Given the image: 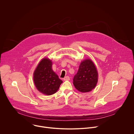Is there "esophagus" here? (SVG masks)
Masks as SVG:
<instances>
[{
    "mask_svg": "<svg viewBox=\"0 0 134 134\" xmlns=\"http://www.w3.org/2000/svg\"><path fill=\"white\" fill-rule=\"evenodd\" d=\"M70 80V77H69V76H66L64 78V81H69Z\"/></svg>",
    "mask_w": 134,
    "mask_h": 134,
    "instance_id": "esophagus-1",
    "label": "esophagus"
}]
</instances>
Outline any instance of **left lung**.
<instances>
[{"label": "left lung", "mask_w": 134, "mask_h": 134, "mask_svg": "<svg viewBox=\"0 0 134 134\" xmlns=\"http://www.w3.org/2000/svg\"><path fill=\"white\" fill-rule=\"evenodd\" d=\"M98 81V73L93 62L90 59L82 62L73 79L75 88L82 93L88 92L95 87Z\"/></svg>", "instance_id": "left-lung-1"}]
</instances>
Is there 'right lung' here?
Segmentation results:
<instances>
[{"mask_svg":"<svg viewBox=\"0 0 134 134\" xmlns=\"http://www.w3.org/2000/svg\"><path fill=\"white\" fill-rule=\"evenodd\" d=\"M50 59L44 58L37 66L33 74V81L37 90L41 93L50 95L58 90L63 81L52 69Z\"/></svg>","mask_w":134,"mask_h":134,"instance_id":"obj_1","label":"right lung"}]
</instances>
